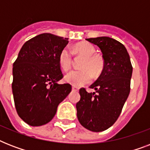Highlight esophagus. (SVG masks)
<instances>
[{"instance_id": "34e87169", "label": "esophagus", "mask_w": 150, "mask_h": 150, "mask_svg": "<svg viewBox=\"0 0 150 150\" xmlns=\"http://www.w3.org/2000/svg\"><path fill=\"white\" fill-rule=\"evenodd\" d=\"M72 90L73 91H79V88L76 86H72Z\"/></svg>"}]
</instances>
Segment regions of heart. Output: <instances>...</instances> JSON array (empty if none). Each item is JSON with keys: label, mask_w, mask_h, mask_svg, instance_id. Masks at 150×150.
I'll list each match as a JSON object with an SVG mask.
<instances>
[{"label": "heart", "mask_w": 150, "mask_h": 150, "mask_svg": "<svg viewBox=\"0 0 150 150\" xmlns=\"http://www.w3.org/2000/svg\"><path fill=\"white\" fill-rule=\"evenodd\" d=\"M72 50L84 56V60L80 65L81 70L71 71L64 75L65 82L75 86H79L89 83L93 75V77H97L101 74L104 67V61L101 57L95 54L96 49L93 46L86 42H81L76 43ZM58 62L62 70L68 71L71 68L72 57L67 48H64L61 51Z\"/></svg>", "instance_id": "b5f03b06"}]
</instances>
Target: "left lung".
I'll list each match as a JSON object with an SVG mask.
<instances>
[{
	"label": "left lung",
	"mask_w": 150,
	"mask_h": 150,
	"mask_svg": "<svg viewBox=\"0 0 150 150\" xmlns=\"http://www.w3.org/2000/svg\"><path fill=\"white\" fill-rule=\"evenodd\" d=\"M100 49L104 67L88 93L80 89L76 103L77 117L84 128L99 132L111 127L121 114L130 93L132 66L125 47L107 36L86 39Z\"/></svg>",
	"instance_id": "left-lung-1"
}]
</instances>
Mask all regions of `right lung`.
Returning a JSON list of instances; mask_svg holds the SVG:
<instances>
[{
    "instance_id": "1",
    "label": "right lung",
    "mask_w": 150,
    "mask_h": 150,
    "mask_svg": "<svg viewBox=\"0 0 150 150\" xmlns=\"http://www.w3.org/2000/svg\"><path fill=\"white\" fill-rule=\"evenodd\" d=\"M68 39L40 34L23 44L13 64L12 93L18 116L31 126L51 121L59 103L70 93V84H58L63 78L59 54Z\"/></svg>"
}]
</instances>
